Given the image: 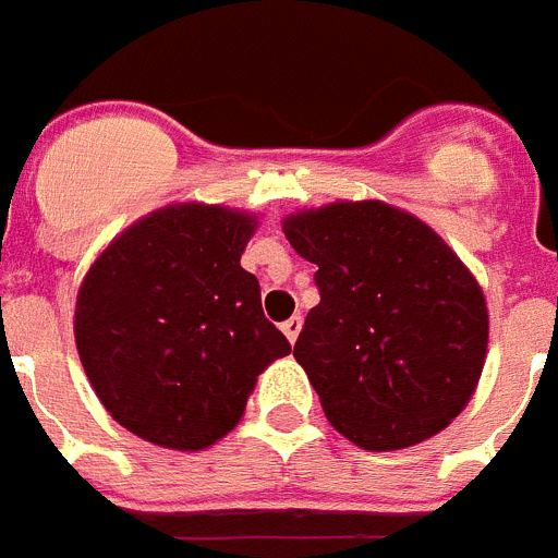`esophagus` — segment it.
Listing matches in <instances>:
<instances>
[{"label":"esophagus","instance_id":"esophagus-1","mask_svg":"<svg viewBox=\"0 0 558 558\" xmlns=\"http://www.w3.org/2000/svg\"><path fill=\"white\" fill-rule=\"evenodd\" d=\"M282 332L288 335L290 343H295V338H299V332H302V318H299V315H290L288 322L282 324Z\"/></svg>","mask_w":558,"mask_h":558}]
</instances>
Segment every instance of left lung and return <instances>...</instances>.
Wrapping results in <instances>:
<instances>
[{
	"label": "left lung",
	"instance_id": "left-lung-1",
	"mask_svg": "<svg viewBox=\"0 0 558 558\" xmlns=\"http://www.w3.org/2000/svg\"><path fill=\"white\" fill-rule=\"evenodd\" d=\"M282 231L318 265L322 302L293 357L329 425L372 452L445 430L475 393L489 347L472 270L425 220L383 201L293 211Z\"/></svg>",
	"mask_w": 558,
	"mask_h": 558
}]
</instances>
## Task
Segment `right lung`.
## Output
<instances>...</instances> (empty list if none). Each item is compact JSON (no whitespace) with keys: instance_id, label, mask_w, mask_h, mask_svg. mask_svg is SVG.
I'll return each mask as SVG.
<instances>
[{"instance_id":"1","label":"right lung","mask_w":558,"mask_h":558,"mask_svg":"<svg viewBox=\"0 0 558 558\" xmlns=\"http://www.w3.org/2000/svg\"><path fill=\"white\" fill-rule=\"evenodd\" d=\"M256 215L170 204L113 236L83 276L75 343L113 422L167 450L234 430L256 377L290 354L240 265Z\"/></svg>"}]
</instances>
